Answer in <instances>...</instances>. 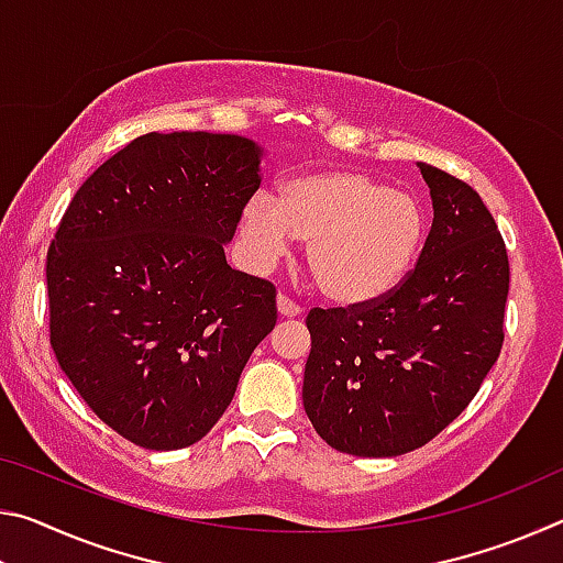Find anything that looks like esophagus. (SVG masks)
Wrapping results in <instances>:
<instances>
[{
	"mask_svg": "<svg viewBox=\"0 0 563 563\" xmlns=\"http://www.w3.org/2000/svg\"><path fill=\"white\" fill-rule=\"evenodd\" d=\"M278 312L283 318H300L302 308L298 302H292L288 295H278Z\"/></svg>",
	"mask_w": 563,
	"mask_h": 563,
	"instance_id": "1",
	"label": "esophagus"
}]
</instances>
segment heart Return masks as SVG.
I'll list each match as a JSON object with an SVG mask.
<instances>
[{"mask_svg":"<svg viewBox=\"0 0 563 563\" xmlns=\"http://www.w3.org/2000/svg\"><path fill=\"white\" fill-rule=\"evenodd\" d=\"M243 231L268 258L305 238L318 288L330 300L365 302L405 278L424 241V211L362 170H312L285 180L275 201L251 198Z\"/></svg>","mask_w":563,"mask_h":563,"instance_id":"1","label":"heart"}]
</instances>
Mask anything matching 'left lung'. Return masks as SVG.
<instances>
[{"label": "left lung", "instance_id": "obj_1", "mask_svg": "<svg viewBox=\"0 0 563 563\" xmlns=\"http://www.w3.org/2000/svg\"><path fill=\"white\" fill-rule=\"evenodd\" d=\"M434 221L393 290L316 308L302 405L332 450L397 456L434 440L479 393L504 342L509 255L479 194L419 164Z\"/></svg>", "mask_w": 563, "mask_h": 563}]
</instances>
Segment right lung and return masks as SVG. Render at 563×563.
I'll return each instance as SVG.
<instances>
[{
    "label": "right lung",
    "mask_w": 563,
    "mask_h": 563,
    "mask_svg": "<svg viewBox=\"0 0 563 563\" xmlns=\"http://www.w3.org/2000/svg\"><path fill=\"white\" fill-rule=\"evenodd\" d=\"M235 133L133 139L76 190L46 253L49 340L113 432L156 452L211 432L278 320L275 285L225 263L261 186Z\"/></svg>",
    "instance_id": "right-lung-1"
}]
</instances>
